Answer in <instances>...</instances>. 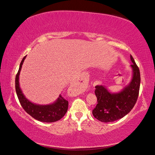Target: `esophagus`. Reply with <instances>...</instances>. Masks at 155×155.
Segmentation results:
<instances>
[{
	"mask_svg": "<svg viewBox=\"0 0 155 155\" xmlns=\"http://www.w3.org/2000/svg\"><path fill=\"white\" fill-rule=\"evenodd\" d=\"M76 82H77V84H78V85H80V87H81L83 90H85V88H86V87H87L86 86V84H85V82L83 80L78 79V80L76 81Z\"/></svg>",
	"mask_w": 155,
	"mask_h": 155,
	"instance_id": "esophagus-1",
	"label": "esophagus"
}]
</instances>
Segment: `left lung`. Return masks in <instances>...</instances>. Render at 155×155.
Wrapping results in <instances>:
<instances>
[{
    "label": "left lung",
    "mask_w": 155,
    "mask_h": 155,
    "mask_svg": "<svg viewBox=\"0 0 155 155\" xmlns=\"http://www.w3.org/2000/svg\"><path fill=\"white\" fill-rule=\"evenodd\" d=\"M133 76L130 83L117 93L108 92L103 85H96L95 95L97 104L92 110V115L103 122H114L122 118L131 111L137 102L139 93L140 75L139 68L130 55Z\"/></svg>",
    "instance_id": "1"
}]
</instances>
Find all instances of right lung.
<instances>
[{"label":"right lung","instance_id":"right-lung-1","mask_svg":"<svg viewBox=\"0 0 155 155\" xmlns=\"http://www.w3.org/2000/svg\"><path fill=\"white\" fill-rule=\"evenodd\" d=\"M26 57V55L24 57L21 62L19 69L15 78L16 92H17L21 105L27 114H28L37 120L44 122H54L59 120L66 114L68 108V101L64 100L61 94H60L58 100L52 104L39 105L32 103L31 101L27 100L24 94H23L19 87L18 77H19L23 63Z\"/></svg>","mask_w":155,"mask_h":155}]
</instances>
